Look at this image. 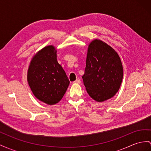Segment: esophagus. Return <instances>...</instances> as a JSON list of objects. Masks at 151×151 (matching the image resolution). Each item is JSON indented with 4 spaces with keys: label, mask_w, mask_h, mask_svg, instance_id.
<instances>
[{
    "label": "esophagus",
    "mask_w": 151,
    "mask_h": 151,
    "mask_svg": "<svg viewBox=\"0 0 151 151\" xmlns=\"http://www.w3.org/2000/svg\"><path fill=\"white\" fill-rule=\"evenodd\" d=\"M81 82V81L79 78H77L74 82H73V83H80Z\"/></svg>",
    "instance_id": "34e87169"
}]
</instances>
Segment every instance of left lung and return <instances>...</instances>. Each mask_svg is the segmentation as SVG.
Segmentation results:
<instances>
[{"label":"left lung","instance_id":"left-lung-1","mask_svg":"<svg viewBox=\"0 0 151 151\" xmlns=\"http://www.w3.org/2000/svg\"><path fill=\"white\" fill-rule=\"evenodd\" d=\"M122 78V65L117 53L103 41H92L82 76L88 95L98 102L110 99L118 92Z\"/></svg>","mask_w":151,"mask_h":151}]
</instances>
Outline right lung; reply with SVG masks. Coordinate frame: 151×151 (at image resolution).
Wrapping results in <instances>:
<instances>
[{
	"instance_id": "obj_1",
	"label": "right lung",
	"mask_w": 151,
	"mask_h": 151,
	"mask_svg": "<svg viewBox=\"0 0 151 151\" xmlns=\"http://www.w3.org/2000/svg\"><path fill=\"white\" fill-rule=\"evenodd\" d=\"M27 81L33 94L40 101L55 105L63 98L69 81L57 60V50L45 46L33 57L28 69Z\"/></svg>"
}]
</instances>
